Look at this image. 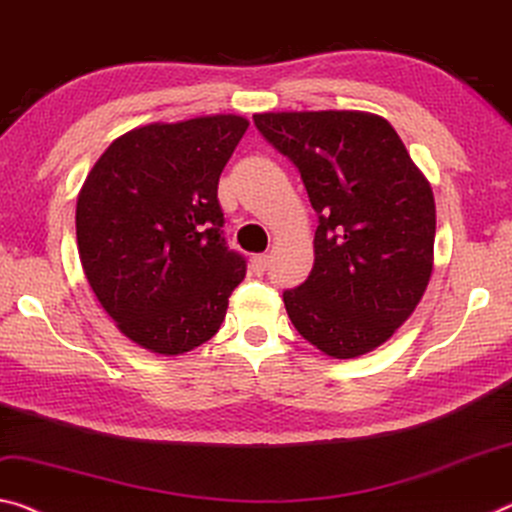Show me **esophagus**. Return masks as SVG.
Wrapping results in <instances>:
<instances>
[{"instance_id": "esophagus-1", "label": "esophagus", "mask_w": 512, "mask_h": 512, "mask_svg": "<svg viewBox=\"0 0 512 512\" xmlns=\"http://www.w3.org/2000/svg\"><path fill=\"white\" fill-rule=\"evenodd\" d=\"M269 255H255L253 259H250V269H253L255 275H262L266 269H269Z\"/></svg>"}]
</instances>
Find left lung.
I'll use <instances>...</instances> for the list:
<instances>
[{
  "label": "left lung",
  "instance_id": "1",
  "mask_svg": "<svg viewBox=\"0 0 512 512\" xmlns=\"http://www.w3.org/2000/svg\"><path fill=\"white\" fill-rule=\"evenodd\" d=\"M253 120L298 168L319 216L312 273L282 294L291 323L330 358L373 351L408 321L431 280V184L376 113L280 111Z\"/></svg>",
  "mask_w": 512,
  "mask_h": 512
}]
</instances>
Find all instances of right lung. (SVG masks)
I'll use <instances>...</instances> for the list:
<instances>
[{"mask_svg":"<svg viewBox=\"0 0 512 512\" xmlns=\"http://www.w3.org/2000/svg\"><path fill=\"white\" fill-rule=\"evenodd\" d=\"M248 120L152 123L118 136L77 198L86 280L118 330L159 355L212 339L246 259L227 248L218 177Z\"/></svg>","mask_w":512,"mask_h":512,"instance_id":"add662e5","label":"right lung"}]
</instances>
